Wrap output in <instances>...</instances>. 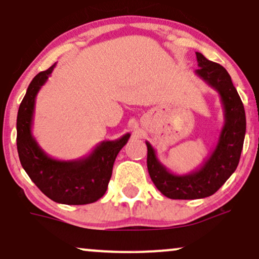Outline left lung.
<instances>
[{"label": "left lung", "mask_w": 259, "mask_h": 259, "mask_svg": "<svg viewBox=\"0 0 259 259\" xmlns=\"http://www.w3.org/2000/svg\"><path fill=\"white\" fill-rule=\"evenodd\" d=\"M196 58L200 68L195 74L219 94L224 124L212 153L200 168L186 174L171 173L160 163L152 145L146 141L148 174L157 189L173 200L204 198L218 191L237 168L246 134L245 108L227 69L208 61L200 52H196Z\"/></svg>", "instance_id": "1"}]
</instances>
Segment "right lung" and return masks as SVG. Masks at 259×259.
I'll use <instances>...</instances> for the list:
<instances>
[{
	"mask_svg": "<svg viewBox=\"0 0 259 259\" xmlns=\"http://www.w3.org/2000/svg\"><path fill=\"white\" fill-rule=\"evenodd\" d=\"M55 67L56 63L31 80L20 103L17 115L18 154L32 183L52 201L62 204L92 203L106 194L114 160L125 146L130 134L118 140L100 142L81 158L61 160L50 157L32 135V121L38 91Z\"/></svg>",
	"mask_w": 259,
	"mask_h": 259,
	"instance_id": "right-lung-1",
	"label": "right lung"
}]
</instances>
